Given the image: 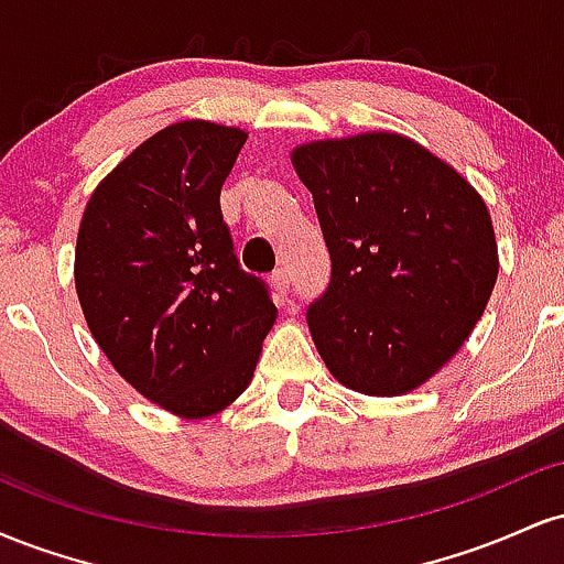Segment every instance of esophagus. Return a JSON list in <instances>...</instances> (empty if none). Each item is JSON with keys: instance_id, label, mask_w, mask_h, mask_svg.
I'll return each mask as SVG.
<instances>
[{"instance_id": "34e87169", "label": "esophagus", "mask_w": 564, "mask_h": 564, "mask_svg": "<svg viewBox=\"0 0 564 564\" xmlns=\"http://www.w3.org/2000/svg\"><path fill=\"white\" fill-rule=\"evenodd\" d=\"M270 281H273V289H275L278 300H281V302L286 300V294H289V289H291V273H289V270H275Z\"/></svg>"}]
</instances>
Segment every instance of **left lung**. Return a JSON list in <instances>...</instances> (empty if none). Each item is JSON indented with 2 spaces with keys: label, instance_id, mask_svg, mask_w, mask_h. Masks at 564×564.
Returning <instances> with one entry per match:
<instances>
[{
  "label": "left lung",
  "instance_id": "1",
  "mask_svg": "<svg viewBox=\"0 0 564 564\" xmlns=\"http://www.w3.org/2000/svg\"><path fill=\"white\" fill-rule=\"evenodd\" d=\"M291 164L332 254L328 289L307 307L323 364L355 392L416 390L469 339L496 286L488 206L394 132L307 142Z\"/></svg>",
  "mask_w": 564,
  "mask_h": 564
}]
</instances>
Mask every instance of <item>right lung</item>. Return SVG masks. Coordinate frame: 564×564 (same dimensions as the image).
I'll return each instance as SVG.
<instances>
[{
    "label": "right lung",
    "mask_w": 564,
    "mask_h": 564,
    "mask_svg": "<svg viewBox=\"0 0 564 564\" xmlns=\"http://www.w3.org/2000/svg\"><path fill=\"white\" fill-rule=\"evenodd\" d=\"M246 132L177 121L95 187L76 238L84 318L116 371L183 419L249 387L275 323L268 283L238 264L219 191Z\"/></svg>",
    "instance_id": "1"
}]
</instances>
